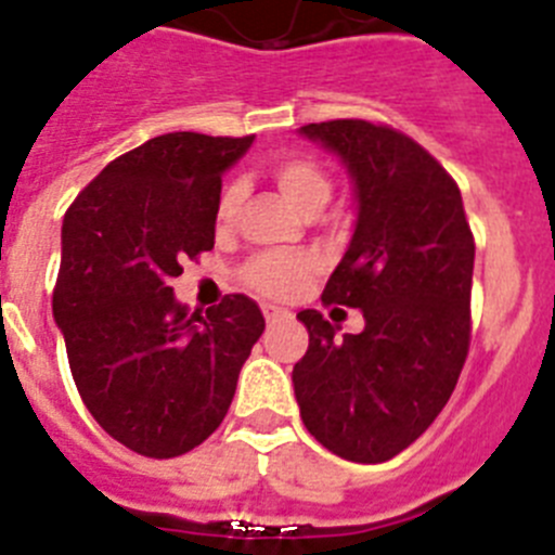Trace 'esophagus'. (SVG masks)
Returning <instances> with one entry per match:
<instances>
[{
    "mask_svg": "<svg viewBox=\"0 0 555 555\" xmlns=\"http://www.w3.org/2000/svg\"><path fill=\"white\" fill-rule=\"evenodd\" d=\"M263 317H267L269 325H274V323H283L288 314L283 309H278V306H272V302H263Z\"/></svg>",
    "mask_w": 555,
    "mask_h": 555,
    "instance_id": "obj_1",
    "label": "esophagus"
}]
</instances>
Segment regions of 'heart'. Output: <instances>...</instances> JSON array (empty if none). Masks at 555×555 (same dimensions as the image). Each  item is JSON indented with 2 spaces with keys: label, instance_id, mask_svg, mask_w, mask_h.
<instances>
[{
  "label": "heart",
  "instance_id": "heart-1",
  "mask_svg": "<svg viewBox=\"0 0 555 555\" xmlns=\"http://www.w3.org/2000/svg\"><path fill=\"white\" fill-rule=\"evenodd\" d=\"M272 177L274 184H278V191H281L297 210L306 212V216H314V212L323 210V207L328 205L331 193H334V184H331L328 173H325L314 159H309V156H281V159L274 163ZM241 196H244V191H241L238 182L227 184L224 193H221L219 198V207H216V219H219L221 227L235 221L241 207ZM311 272H314V263H311L309 258L260 255V258H255L253 263L246 267L244 278L255 292H260V295L288 297L295 295Z\"/></svg>",
  "mask_w": 555,
  "mask_h": 555
}]
</instances>
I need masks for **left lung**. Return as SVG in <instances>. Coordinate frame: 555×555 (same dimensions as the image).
I'll return each instance as SVG.
<instances>
[{"label": "left lung", "mask_w": 555, "mask_h": 555, "mask_svg": "<svg viewBox=\"0 0 555 555\" xmlns=\"http://www.w3.org/2000/svg\"><path fill=\"white\" fill-rule=\"evenodd\" d=\"M300 134L339 156L353 182L357 224L323 302L364 317L359 334L336 336L320 311L297 314L309 328L292 371L300 418L345 461L385 463L426 433L457 385L475 238L454 179L401 131L328 120Z\"/></svg>", "instance_id": "8db88e82"}]
</instances>
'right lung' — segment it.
I'll list each match as a JSON object with an SVG mask.
<instances>
[{
    "instance_id": "add662e5",
    "label": "right lung",
    "mask_w": 555,
    "mask_h": 555,
    "mask_svg": "<svg viewBox=\"0 0 555 555\" xmlns=\"http://www.w3.org/2000/svg\"><path fill=\"white\" fill-rule=\"evenodd\" d=\"M255 137L173 131L117 156L66 210L52 292L75 387L92 418L145 457L210 438L263 314L227 295L205 317L177 302L182 260L216 244L221 173Z\"/></svg>"
}]
</instances>
